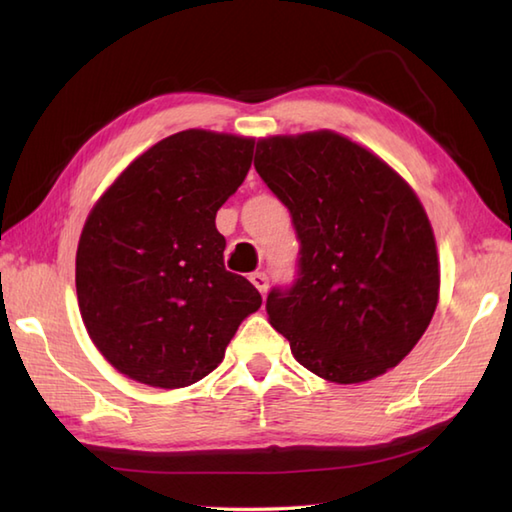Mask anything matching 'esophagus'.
I'll return each mask as SVG.
<instances>
[{
  "mask_svg": "<svg viewBox=\"0 0 512 512\" xmlns=\"http://www.w3.org/2000/svg\"><path fill=\"white\" fill-rule=\"evenodd\" d=\"M249 280H252L254 287L260 291V296L267 294V287H269V276L265 274V271H254L252 276H249Z\"/></svg>",
  "mask_w": 512,
  "mask_h": 512,
  "instance_id": "1",
  "label": "esophagus"
}]
</instances>
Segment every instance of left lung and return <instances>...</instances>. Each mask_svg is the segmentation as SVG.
<instances>
[{"label":"left lung","mask_w":512,"mask_h":512,"mask_svg":"<svg viewBox=\"0 0 512 512\" xmlns=\"http://www.w3.org/2000/svg\"><path fill=\"white\" fill-rule=\"evenodd\" d=\"M254 168L300 241L296 280L267 296L271 327L329 382H367L395 367L440 294L435 236L409 183L329 130L260 139Z\"/></svg>","instance_id":"obj_1"}]
</instances>
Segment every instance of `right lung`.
Here are the masks:
<instances>
[{"mask_svg":"<svg viewBox=\"0 0 512 512\" xmlns=\"http://www.w3.org/2000/svg\"><path fill=\"white\" fill-rule=\"evenodd\" d=\"M254 139L183 130L159 141L92 207L77 298L95 347L128 378L181 389L225 358L258 289L225 269L216 212L252 168Z\"/></svg>","mask_w":512,"mask_h":512,"instance_id":"right-lung-1","label":"right lung"}]
</instances>
